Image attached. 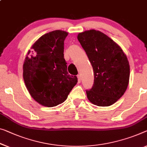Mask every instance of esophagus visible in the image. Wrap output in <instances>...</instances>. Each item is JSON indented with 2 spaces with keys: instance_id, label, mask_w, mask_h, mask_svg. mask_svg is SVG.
<instances>
[{
  "instance_id": "obj_1",
  "label": "esophagus",
  "mask_w": 147,
  "mask_h": 147,
  "mask_svg": "<svg viewBox=\"0 0 147 147\" xmlns=\"http://www.w3.org/2000/svg\"><path fill=\"white\" fill-rule=\"evenodd\" d=\"M81 81V76H80V75H78V83H80Z\"/></svg>"
}]
</instances>
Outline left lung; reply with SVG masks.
Segmentation results:
<instances>
[{
  "label": "left lung",
  "mask_w": 147,
  "mask_h": 147,
  "mask_svg": "<svg viewBox=\"0 0 147 147\" xmlns=\"http://www.w3.org/2000/svg\"><path fill=\"white\" fill-rule=\"evenodd\" d=\"M78 39L93 68L94 84L86 91L90 102L98 107H109L123 96L129 81L127 56L120 47L100 31L80 33Z\"/></svg>",
  "instance_id": "left-lung-1"
}]
</instances>
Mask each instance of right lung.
Wrapping results in <instances>:
<instances>
[{
  "instance_id": "1",
  "label": "right lung",
  "mask_w": 147,
  "mask_h": 147,
  "mask_svg": "<svg viewBox=\"0 0 147 147\" xmlns=\"http://www.w3.org/2000/svg\"><path fill=\"white\" fill-rule=\"evenodd\" d=\"M66 31L55 30L39 38L29 50L23 65V78L31 97L47 107L64 102L78 82L67 71L64 58Z\"/></svg>"
}]
</instances>
